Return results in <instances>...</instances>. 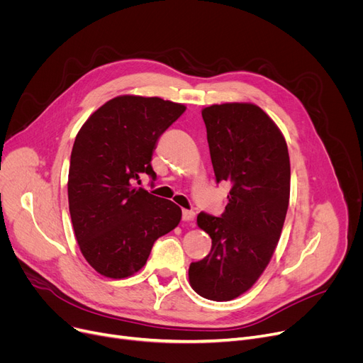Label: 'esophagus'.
<instances>
[{
    "label": "esophagus",
    "instance_id": "1",
    "mask_svg": "<svg viewBox=\"0 0 363 363\" xmlns=\"http://www.w3.org/2000/svg\"><path fill=\"white\" fill-rule=\"evenodd\" d=\"M196 218V213L193 211H182V219L185 222H193Z\"/></svg>",
    "mask_w": 363,
    "mask_h": 363
}]
</instances>
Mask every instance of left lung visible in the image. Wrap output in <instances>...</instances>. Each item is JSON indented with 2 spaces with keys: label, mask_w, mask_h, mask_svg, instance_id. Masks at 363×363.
Returning a JSON list of instances; mask_svg holds the SVG:
<instances>
[{
  "label": "left lung",
  "mask_w": 363,
  "mask_h": 363,
  "mask_svg": "<svg viewBox=\"0 0 363 363\" xmlns=\"http://www.w3.org/2000/svg\"><path fill=\"white\" fill-rule=\"evenodd\" d=\"M216 181L233 188L220 218L200 213L197 225L212 250L189 264L193 290L230 301L249 291L269 264L290 201V156L277 123L253 103L204 107Z\"/></svg>",
  "instance_id": "8db88e82"
}]
</instances>
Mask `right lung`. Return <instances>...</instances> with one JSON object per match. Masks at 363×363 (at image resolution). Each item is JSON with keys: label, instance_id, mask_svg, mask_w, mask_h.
I'll return each mask as SVG.
<instances>
[{"label": "right lung", "instance_id": "obj_1", "mask_svg": "<svg viewBox=\"0 0 363 363\" xmlns=\"http://www.w3.org/2000/svg\"><path fill=\"white\" fill-rule=\"evenodd\" d=\"M185 106L119 95L95 110L76 135L69 167V212L82 256L100 275L122 279L145 264L155 241L175 230L182 211L133 186L156 178L151 156Z\"/></svg>", "mask_w": 363, "mask_h": 363}]
</instances>
